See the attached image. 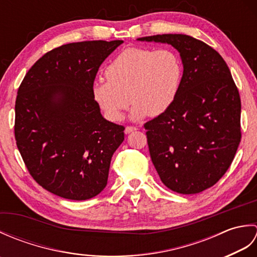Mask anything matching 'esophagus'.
Segmentation results:
<instances>
[{
  "label": "esophagus",
  "mask_w": 257,
  "mask_h": 257,
  "mask_svg": "<svg viewBox=\"0 0 257 257\" xmlns=\"http://www.w3.org/2000/svg\"><path fill=\"white\" fill-rule=\"evenodd\" d=\"M136 130H138L137 127H134V125H127V127H125V129H124V133L128 135V134H130V133L136 132Z\"/></svg>",
  "instance_id": "1"
}]
</instances>
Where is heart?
I'll return each instance as SVG.
<instances>
[{"label":"heart","mask_w":257,"mask_h":257,"mask_svg":"<svg viewBox=\"0 0 257 257\" xmlns=\"http://www.w3.org/2000/svg\"><path fill=\"white\" fill-rule=\"evenodd\" d=\"M97 79L92 96L107 117L119 121L130 103L134 119L159 116L176 99L182 79V62L171 48L129 47L112 59Z\"/></svg>","instance_id":"obj_1"}]
</instances>
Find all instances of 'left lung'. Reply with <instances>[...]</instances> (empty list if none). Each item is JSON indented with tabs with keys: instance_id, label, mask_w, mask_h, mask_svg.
Listing matches in <instances>:
<instances>
[{
	"instance_id": "left-lung-1",
	"label": "left lung",
	"mask_w": 257,
	"mask_h": 257,
	"mask_svg": "<svg viewBox=\"0 0 257 257\" xmlns=\"http://www.w3.org/2000/svg\"><path fill=\"white\" fill-rule=\"evenodd\" d=\"M138 40L168 43L183 63L176 99L144 125L152 163L174 192H202L224 176L241 141L237 87L224 59L204 42L183 34Z\"/></svg>"
}]
</instances>
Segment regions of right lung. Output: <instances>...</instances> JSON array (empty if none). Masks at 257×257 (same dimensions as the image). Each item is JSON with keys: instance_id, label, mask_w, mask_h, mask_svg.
Segmentation results:
<instances>
[{"instance_id": "obj_1", "label": "right lung", "mask_w": 257, "mask_h": 257, "mask_svg": "<svg viewBox=\"0 0 257 257\" xmlns=\"http://www.w3.org/2000/svg\"><path fill=\"white\" fill-rule=\"evenodd\" d=\"M122 43L58 46L22 80L15 100L16 146L32 178L48 192L81 201L106 187L124 127L101 116L92 86L102 62Z\"/></svg>"}]
</instances>
